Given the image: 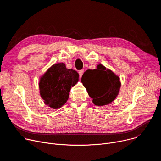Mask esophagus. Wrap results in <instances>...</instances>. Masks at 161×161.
<instances>
[{
    "label": "esophagus",
    "mask_w": 161,
    "mask_h": 161,
    "mask_svg": "<svg viewBox=\"0 0 161 161\" xmlns=\"http://www.w3.org/2000/svg\"><path fill=\"white\" fill-rule=\"evenodd\" d=\"M83 74V70H80V71H79V75H80V78L82 76Z\"/></svg>",
    "instance_id": "34e87169"
}]
</instances>
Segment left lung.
<instances>
[{"mask_svg":"<svg viewBox=\"0 0 161 161\" xmlns=\"http://www.w3.org/2000/svg\"><path fill=\"white\" fill-rule=\"evenodd\" d=\"M81 82L96 106L110 104L118 96L121 83L119 76L102 64L96 69H88L83 75Z\"/></svg>","mask_w":161,"mask_h":161,"instance_id":"8db88e82","label":"left lung"}]
</instances>
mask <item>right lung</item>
Here are the masks:
<instances>
[{
  "label": "right lung",
  "mask_w": 161,
  "mask_h": 161,
  "mask_svg": "<svg viewBox=\"0 0 161 161\" xmlns=\"http://www.w3.org/2000/svg\"><path fill=\"white\" fill-rule=\"evenodd\" d=\"M79 74L65 67L64 63L53 65L41 78L40 95L44 103L53 109H58L67 101L71 86L78 81Z\"/></svg>",
  "instance_id": "1"
}]
</instances>
